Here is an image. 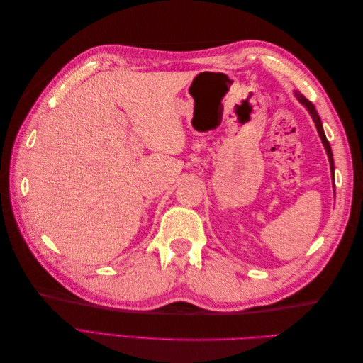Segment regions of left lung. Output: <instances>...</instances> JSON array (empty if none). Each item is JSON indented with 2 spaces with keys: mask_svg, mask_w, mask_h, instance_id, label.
I'll list each match as a JSON object with an SVG mask.
<instances>
[{
  "mask_svg": "<svg viewBox=\"0 0 363 363\" xmlns=\"http://www.w3.org/2000/svg\"><path fill=\"white\" fill-rule=\"evenodd\" d=\"M294 94H295V96H296V100H298V101H300V103L307 108V112L311 113V116H312V119H313L315 127H316V130H318V135H320L321 142H323V145H324V148H325L328 162H330V172H332L333 183H335V162H333V152H332V147H330V144H328V140H327V138H325L324 128H323V123H321V118H320V115H318L315 106H313L309 100H307V98H306L304 95H301L300 92H296V91H295Z\"/></svg>",
  "mask_w": 363,
  "mask_h": 363,
  "instance_id": "1",
  "label": "left lung"
}]
</instances>
